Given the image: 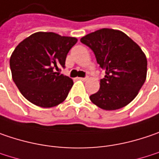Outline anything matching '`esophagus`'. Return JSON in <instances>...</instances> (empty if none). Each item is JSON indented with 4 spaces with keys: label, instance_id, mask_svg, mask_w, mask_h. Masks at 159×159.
Listing matches in <instances>:
<instances>
[{
    "label": "esophagus",
    "instance_id": "esophagus-1",
    "mask_svg": "<svg viewBox=\"0 0 159 159\" xmlns=\"http://www.w3.org/2000/svg\"><path fill=\"white\" fill-rule=\"evenodd\" d=\"M78 79L82 80V81H86L88 78H87V77H80V78H78Z\"/></svg>",
    "mask_w": 159,
    "mask_h": 159
}]
</instances>
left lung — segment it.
Segmentation results:
<instances>
[{
  "label": "left lung",
  "instance_id": "8db88e82",
  "mask_svg": "<svg viewBox=\"0 0 159 159\" xmlns=\"http://www.w3.org/2000/svg\"><path fill=\"white\" fill-rule=\"evenodd\" d=\"M81 42L95 55L105 75L90 100L102 110L126 106L139 93L147 76V57L139 45L125 33L102 29L83 37Z\"/></svg>",
  "mask_w": 159,
  "mask_h": 159
}]
</instances>
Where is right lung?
Wrapping results in <instances>:
<instances>
[{
    "label": "right lung",
    "instance_id": "add662e5",
    "mask_svg": "<svg viewBox=\"0 0 159 159\" xmlns=\"http://www.w3.org/2000/svg\"><path fill=\"white\" fill-rule=\"evenodd\" d=\"M77 39L37 32L20 43L10 59L12 79L33 104L50 108L63 102L74 83L56 71L65 67L67 53Z\"/></svg>",
    "mask_w": 159,
    "mask_h": 159
}]
</instances>
